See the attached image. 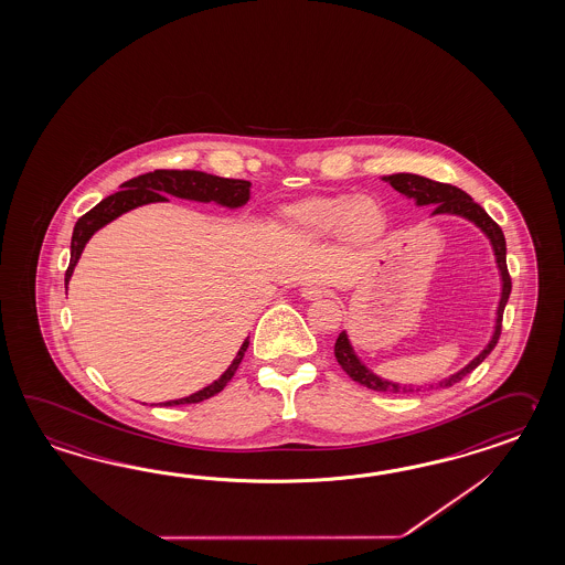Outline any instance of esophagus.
I'll return each mask as SVG.
<instances>
[{
    "instance_id": "1",
    "label": "esophagus",
    "mask_w": 565,
    "mask_h": 565,
    "mask_svg": "<svg viewBox=\"0 0 565 565\" xmlns=\"http://www.w3.org/2000/svg\"><path fill=\"white\" fill-rule=\"evenodd\" d=\"M300 294H302V298H306V300H318V298H322L327 294V289L322 288L320 284H303Z\"/></svg>"
}]
</instances>
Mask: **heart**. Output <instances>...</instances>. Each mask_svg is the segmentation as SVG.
<instances>
[{
	"instance_id": "1",
	"label": "heart",
	"mask_w": 565,
	"mask_h": 565,
	"mask_svg": "<svg viewBox=\"0 0 565 565\" xmlns=\"http://www.w3.org/2000/svg\"><path fill=\"white\" fill-rule=\"evenodd\" d=\"M288 222L306 236L320 238L339 233L347 243H365L384 228V210L365 193L329 195L291 207Z\"/></svg>"
}]
</instances>
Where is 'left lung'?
Listing matches in <instances>:
<instances>
[{"instance_id": "left-lung-1", "label": "left lung", "mask_w": 565, "mask_h": 565, "mask_svg": "<svg viewBox=\"0 0 565 565\" xmlns=\"http://www.w3.org/2000/svg\"><path fill=\"white\" fill-rule=\"evenodd\" d=\"M382 180L387 181L396 192L402 193L404 198L414 200L416 206H433V214L430 216H439V214H454L459 218H466V221L473 222L480 231H482L490 245H492V253H494L495 267H498V274H500V300H498V308H495V322L494 332L490 337L488 344L483 347L482 351L476 355V358L469 361L466 367H461L459 372L451 373L449 377H443L439 382H433V384L425 385H413V384H398V382H390L380 377L377 373H373L361 359H359L353 344L349 341V334L347 331L339 334L337 343H334V358L339 361V365L343 367V372L358 384L365 385L370 390L375 392H394V394H411V392H420L423 387L425 390H435V387H449V385L457 384L459 380H463L468 373L473 372L483 359L488 358L492 353L495 343H498V337H500V329H502V312H504V306L509 302L510 284L509 267H507V241H504V233L502 228L495 224L488 212L483 210L480 204H476L471 200V195L449 185V183H440V181L428 180L423 175H414V173H394V175H385Z\"/></svg>"}]
</instances>
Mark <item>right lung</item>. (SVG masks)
I'll return each mask as SVG.
<instances>
[{
  "instance_id": "1",
  "label": "right lung",
  "mask_w": 565,
  "mask_h": 565,
  "mask_svg": "<svg viewBox=\"0 0 565 565\" xmlns=\"http://www.w3.org/2000/svg\"><path fill=\"white\" fill-rule=\"evenodd\" d=\"M120 192L111 193L106 200H102L97 206L92 207L87 214H83L82 218L75 224L73 228V236H71V262L65 274V289L70 286L73 269L82 257L83 248L87 245V241L94 234L106 226L108 222L116 221L118 216H122L126 212L135 210L145 204H152V202H169L166 195H175L181 200H192V202H204V204H218V206L243 207L250 198V183L245 180H226V178H218V175H210L204 171H169V169H157L152 173H145L138 175L135 180L125 181L120 185ZM248 347V337L245 343L241 344L236 358L233 363L226 367V372L222 373L218 380H214L212 384L193 392L185 398L169 399V402H159L161 406H178V404H195L202 399L212 398L214 394H218L224 390V385L233 380L234 372L238 370L241 361L245 358V351Z\"/></svg>"
}]
</instances>
